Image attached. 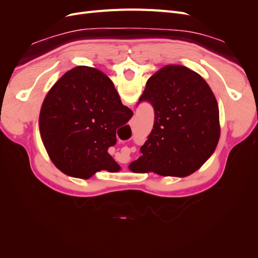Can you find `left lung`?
I'll return each mask as SVG.
<instances>
[{
  "label": "left lung",
  "mask_w": 258,
  "mask_h": 258,
  "mask_svg": "<svg viewBox=\"0 0 258 258\" xmlns=\"http://www.w3.org/2000/svg\"><path fill=\"white\" fill-rule=\"evenodd\" d=\"M141 102L152 104L154 126L130 170L187 176L204 165L221 135L217 102L206 81L185 67L167 66L148 79Z\"/></svg>",
  "instance_id": "obj_1"
}]
</instances>
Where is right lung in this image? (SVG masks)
I'll return each instance as SVG.
<instances>
[{
    "instance_id": "obj_1",
    "label": "right lung",
    "mask_w": 258,
    "mask_h": 258,
    "mask_svg": "<svg viewBox=\"0 0 258 258\" xmlns=\"http://www.w3.org/2000/svg\"><path fill=\"white\" fill-rule=\"evenodd\" d=\"M132 115L105 74L80 66L67 72L47 93L40 131L54 166L68 175L89 178L97 171L119 170L107 150L117 142V128Z\"/></svg>"
}]
</instances>
